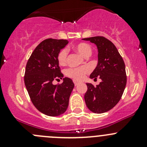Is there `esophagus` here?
<instances>
[{"label":"esophagus","instance_id":"obj_1","mask_svg":"<svg viewBox=\"0 0 147 147\" xmlns=\"http://www.w3.org/2000/svg\"><path fill=\"white\" fill-rule=\"evenodd\" d=\"M74 85H75V86H76V85H79V82L76 81V80H74Z\"/></svg>","mask_w":147,"mask_h":147}]
</instances>
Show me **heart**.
Masks as SVG:
<instances>
[{"instance_id":"1","label":"heart","mask_w":147,"mask_h":147,"mask_svg":"<svg viewBox=\"0 0 147 147\" xmlns=\"http://www.w3.org/2000/svg\"><path fill=\"white\" fill-rule=\"evenodd\" d=\"M74 49L77 51L82 56L85 57H88L92 54V48L90 45L85 42H80L74 45ZM67 50L66 49H62L59 51L57 55V61L60 65H64L66 64L67 60ZM89 67L87 66L81 67H69L65 71L66 76L71 77L75 80H82L84 79L85 74L89 72Z\"/></svg>"}]
</instances>
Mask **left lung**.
I'll return each mask as SVG.
<instances>
[{
	"instance_id": "obj_1",
	"label": "left lung",
	"mask_w": 147,
	"mask_h": 147,
	"mask_svg": "<svg viewBox=\"0 0 147 147\" xmlns=\"http://www.w3.org/2000/svg\"><path fill=\"white\" fill-rule=\"evenodd\" d=\"M96 44L98 49V65L90 78L102 80L95 87L87 83L85 94L87 107L95 113H103L113 108L120 101L127 84L125 64L110 40L102 36L84 38Z\"/></svg>"
}]
</instances>
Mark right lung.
Listing matches in <instances>:
<instances>
[{"label": "right lung", "instance_id": "right-lung-1", "mask_svg": "<svg viewBox=\"0 0 147 147\" xmlns=\"http://www.w3.org/2000/svg\"><path fill=\"white\" fill-rule=\"evenodd\" d=\"M68 43L67 40L49 38L35 48L26 66L24 82L31 101L37 110L49 116L64 113L74 84L70 78H63L61 84L53 85L63 74L57 61L59 51Z\"/></svg>", "mask_w": 147, "mask_h": 147}]
</instances>
